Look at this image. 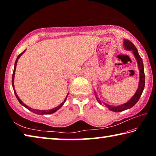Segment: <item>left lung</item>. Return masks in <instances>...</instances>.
<instances>
[{
    "instance_id": "8db88e82",
    "label": "left lung",
    "mask_w": 156,
    "mask_h": 156,
    "mask_svg": "<svg viewBox=\"0 0 156 156\" xmlns=\"http://www.w3.org/2000/svg\"><path fill=\"white\" fill-rule=\"evenodd\" d=\"M124 45H125V48L126 49L132 50V51H133L134 56H135L137 61H138V68L140 70V82H139L138 90H137V91L136 92L135 95H134V96L131 98V100L126 102V103L120 105V106H117V107H113V106H110V105H108L107 104H105L108 108H109V110L114 112H120L126 109H130V108H131L132 107H133L134 105L137 103V102L138 101L140 98L141 95L142 94V91L144 90V84H145V75H144V72L143 62H142V59L141 58L140 56L138 54V49H136L135 45H134V44L129 40H125V41H124ZM97 100L100 104H102V102L100 101V100H98V98H97Z\"/></svg>"
}]
</instances>
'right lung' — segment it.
Returning <instances> with one entry per match:
<instances>
[{"mask_svg":"<svg viewBox=\"0 0 156 156\" xmlns=\"http://www.w3.org/2000/svg\"><path fill=\"white\" fill-rule=\"evenodd\" d=\"M25 51H25H23L22 53H21V54H20L18 55V56L16 60L15 65H14V72H13V74H12V84L13 89H14V94H15V96H16V98L18 99V102H20V105H22L23 106H24L25 108H27V109H29L30 111H31V112H33V113H36V114H38V115H44V114H45V115H46V114H51V113H53L56 112L57 110H58V109H60V108L63 105H64V103H65V101H66V99H67V96H68V94H67V97H66V98L65 99L64 101H63L61 104H60V105H58V107H55V108H54V109H50V110H38V109H31V108H30V107L27 106V105H26L25 104L23 103V102L22 101H21V100L19 98H18V95L16 94V91H15V89H14V74H15V70H16V64H17V62H18V58H19L20 57L21 55H22V54H23V53H24Z\"/></svg>","mask_w":156,"mask_h":156,"instance_id":"1","label":"right lung"}]
</instances>
